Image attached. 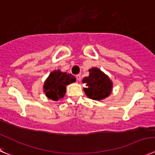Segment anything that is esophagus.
<instances>
[{
  "mask_svg": "<svg viewBox=\"0 0 155 155\" xmlns=\"http://www.w3.org/2000/svg\"><path fill=\"white\" fill-rule=\"evenodd\" d=\"M76 79H77L78 81H81V74H78V75H76Z\"/></svg>",
  "mask_w": 155,
  "mask_h": 155,
  "instance_id": "obj_1",
  "label": "esophagus"
}]
</instances>
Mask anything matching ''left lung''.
Returning <instances> with one entry per match:
<instances>
[{
	"label": "left lung",
	"instance_id": "left-lung-1",
	"mask_svg": "<svg viewBox=\"0 0 155 155\" xmlns=\"http://www.w3.org/2000/svg\"><path fill=\"white\" fill-rule=\"evenodd\" d=\"M90 75L83 79L87 87L84 88L87 97L93 100H101L108 97L112 90V82L108 75L97 68L89 70Z\"/></svg>",
	"mask_w": 155,
	"mask_h": 155
}]
</instances>
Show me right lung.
Returning <instances> with one entry per match:
<instances>
[{"label": "right lung", "instance_id": "add662e5", "mask_svg": "<svg viewBox=\"0 0 155 155\" xmlns=\"http://www.w3.org/2000/svg\"><path fill=\"white\" fill-rule=\"evenodd\" d=\"M75 81L76 78L71 74L62 72L60 70L53 71L44 82V92L50 99L58 101L65 96L66 86Z\"/></svg>", "mask_w": 155, "mask_h": 155}]
</instances>
